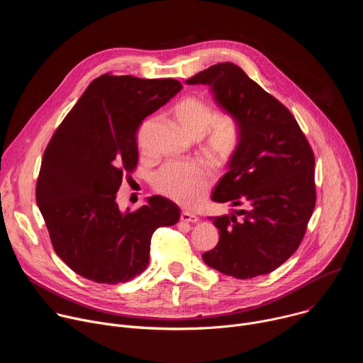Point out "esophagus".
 <instances>
[{
	"mask_svg": "<svg viewBox=\"0 0 363 363\" xmlns=\"http://www.w3.org/2000/svg\"><path fill=\"white\" fill-rule=\"evenodd\" d=\"M198 217L195 216V214H192V213H181V221H184V223H191V224H195V223H198Z\"/></svg>",
	"mask_w": 363,
	"mask_h": 363,
	"instance_id": "obj_1",
	"label": "esophagus"
}]
</instances>
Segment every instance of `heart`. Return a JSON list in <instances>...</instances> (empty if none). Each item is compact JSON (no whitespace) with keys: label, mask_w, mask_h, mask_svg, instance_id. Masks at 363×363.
Wrapping results in <instances>:
<instances>
[{"label":"heart","mask_w":363,"mask_h":363,"mask_svg":"<svg viewBox=\"0 0 363 363\" xmlns=\"http://www.w3.org/2000/svg\"><path fill=\"white\" fill-rule=\"evenodd\" d=\"M174 116L181 129L192 139L206 136V152L217 162H227L240 143V128L228 113L214 115L210 103L194 96L182 99L174 108ZM213 181L203 164H171L157 177V188L182 206L198 205Z\"/></svg>","instance_id":"b5f03b06"}]
</instances>
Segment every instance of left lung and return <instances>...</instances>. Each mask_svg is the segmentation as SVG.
<instances>
[{
  "instance_id": "obj_1",
  "label": "left lung",
  "mask_w": 363,
  "mask_h": 363,
  "mask_svg": "<svg viewBox=\"0 0 363 363\" xmlns=\"http://www.w3.org/2000/svg\"><path fill=\"white\" fill-rule=\"evenodd\" d=\"M185 83L208 86L218 108L240 128L238 147L211 199L247 208L208 217L220 241L202 260L235 279L269 274L297 250L313 214L312 147L289 109L237 65H214Z\"/></svg>"
}]
</instances>
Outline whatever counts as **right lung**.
Returning <instances> with one entry per match:
<instances>
[{"label":"right lung","mask_w":363,"mask_h":363,"mask_svg":"<svg viewBox=\"0 0 363 363\" xmlns=\"http://www.w3.org/2000/svg\"><path fill=\"white\" fill-rule=\"evenodd\" d=\"M182 89L174 79L103 74L94 79L50 139L35 199L51 244L79 276L125 283L149 264L158 227L178 223L179 206L149 196L135 213L121 211L116 192L138 164L136 130Z\"/></svg>","instance_id":"right-lung-1"}]
</instances>
